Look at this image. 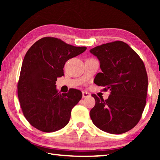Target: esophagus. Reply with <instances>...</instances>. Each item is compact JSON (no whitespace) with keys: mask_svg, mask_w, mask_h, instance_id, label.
I'll return each mask as SVG.
<instances>
[{"mask_svg":"<svg viewBox=\"0 0 160 160\" xmlns=\"http://www.w3.org/2000/svg\"><path fill=\"white\" fill-rule=\"evenodd\" d=\"M91 95L90 93L88 92H82V97L83 98H86V97H88Z\"/></svg>","mask_w":160,"mask_h":160,"instance_id":"obj_1","label":"esophagus"}]
</instances>
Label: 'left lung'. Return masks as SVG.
<instances>
[{"mask_svg": "<svg viewBox=\"0 0 160 160\" xmlns=\"http://www.w3.org/2000/svg\"><path fill=\"white\" fill-rule=\"evenodd\" d=\"M100 62L102 72L94 80L103 91L109 90L104 100L92 94L95 105L90 114L97 128L112 134H121L137 125L146 104L148 75L138 53L125 42L116 41L90 49Z\"/></svg>", "mask_w": 160, "mask_h": 160, "instance_id": "obj_1", "label": "left lung"}]
</instances>
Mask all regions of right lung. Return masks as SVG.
<instances>
[{
    "instance_id": "add662e5",
    "label": "right lung",
    "mask_w": 160,
    "mask_h": 160,
    "mask_svg": "<svg viewBox=\"0 0 160 160\" xmlns=\"http://www.w3.org/2000/svg\"><path fill=\"white\" fill-rule=\"evenodd\" d=\"M87 49L74 47L54 37L38 40L26 53L18 83V95L28 122L39 131H58L69 122L71 110L82 97L70 89L61 93L56 81L64 75L65 63Z\"/></svg>"
}]
</instances>
